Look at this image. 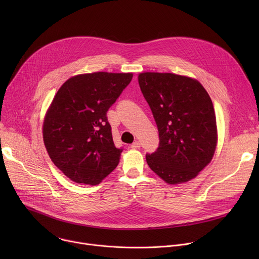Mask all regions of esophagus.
<instances>
[{"label": "esophagus", "mask_w": 259, "mask_h": 259, "mask_svg": "<svg viewBox=\"0 0 259 259\" xmlns=\"http://www.w3.org/2000/svg\"><path fill=\"white\" fill-rule=\"evenodd\" d=\"M140 145H141V144H140V142H139V141H137V140H135V141L131 144V146H130V147H131V149H138V147H140Z\"/></svg>", "instance_id": "34e87169"}]
</instances>
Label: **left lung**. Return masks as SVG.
Instances as JSON below:
<instances>
[{"label": "left lung", "instance_id": "left-lung-1", "mask_svg": "<svg viewBox=\"0 0 259 259\" xmlns=\"http://www.w3.org/2000/svg\"><path fill=\"white\" fill-rule=\"evenodd\" d=\"M140 90L159 131V146L146 154L150 168L170 184L195 178L212 160L217 142L214 107L196 80L174 73L142 72Z\"/></svg>", "mask_w": 259, "mask_h": 259}]
</instances>
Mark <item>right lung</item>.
Masks as SVG:
<instances>
[{
	"mask_svg": "<svg viewBox=\"0 0 259 259\" xmlns=\"http://www.w3.org/2000/svg\"><path fill=\"white\" fill-rule=\"evenodd\" d=\"M132 73L93 72L68 79L45 117L44 143L54 165L77 183L98 184L119 164L107 110Z\"/></svg>",
	"mask_w": 259,
	"mask_h": 259,
	"instance_id": "add662e5",
	"label": "right lung"
}]
</instances>
